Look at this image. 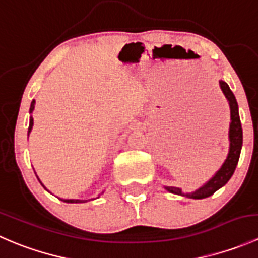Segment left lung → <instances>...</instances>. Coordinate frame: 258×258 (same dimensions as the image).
<instances>
[{"instance_id":"left-lung-1","label":"left lung","mask_w":258,"mask_h":258,"mask_svg":"<svg viewBox=\"0 0 258 258\" xmlns=\"http://www.w3.org/2000/svg\"><path fill=\"white\" fill-rule=\"evenodd\" d=\"M220 88L222 93L225 95L226 100H227L228 106H230V114H231V122L230 128H228V141H230V147H228L227 157H226L225 162L221 166L220 170L211 177L206 183L202 184L197 189L192 192H183L179 187L173 186H163L166 191L171 192L173 195H178V196L187 197V199H195V200H202L206 197L212 196L217 189L225 186L230 178L232 177L233 172L236 170L238 160H240L242 141H243V136H242V126L240 114H238V105L236 101L235 95L232 91L230 90L227 83L225 81L220 80Z\"/></svg>"}]
</instances>
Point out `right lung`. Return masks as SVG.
Returning a JSON list of instances; mask_svg holds the SVG:
<instances>
[{
	"mask_svg": "<svg viewBox=\"0 0 258 258\" xmlns=\"http://www.w3.org/2000/svg\"><path fill=\"white\" fill-rule=\"evenodd\" d=\"M35 103H36V101L33 100L32 102H31V107H30V113H32L33 112V110H35ZM32 127H33V118H32V116H30V126H28V132H27V136H30V134H31V131H32ZM36 173V172H35ZM38 178V177H37ZM38 181H40V183L42 184L43 186V188L45 189H47L45 187V184L42 183V182H41V179L38 178ZM48 191V189H47ZM103 194V192H102ZM100 197V196H98ZM61 200V201H63V202H67V204H85V202H87V201H91V200H95V199H91V200H74V199H59Z\"/></svg>",
	"mask_w": 258,
	"mask_h": 258,
	"instance_id": "right-lung-1",
	"label": "right lung"
}]
</instances>
